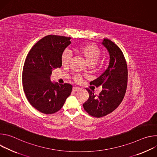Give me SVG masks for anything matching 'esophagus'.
<instances>
[{
    "mask_svg": "<svg viewBox=\"0 0 157 157\" xmlns=\"http://www.w3.org/2000/svg\"><path fill=\"white\" fill-rule=\"evenodd\" d=\"M79 87H73V92H76V91H79Z\"/></svg>",
    "mask_w": 157,
    "mask_h": 157,
    "instance_id": "obj_1",
    "label": "esophagus"
}]
</instances>
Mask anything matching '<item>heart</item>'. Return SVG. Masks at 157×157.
Returning <instances> with one entry per match:
<instances>
[{
	"mask_svg": "<svg viewBox=\"0 0 157 157\" xmlns=\"http://www.w3.org/2000/svg\"><path fill=\"white\" fill-rule=\"evenodd\" d=\"M76 51L81 55L86 60L89 65L96 66L101 61L99 60V57L101 55V50L96 44L93 43H87L81 44L76 48ZM71 58L70 53L67 51H64L61 55V63L63 66L68 65ZM75 81L79 82L81 80V78L79 75L74 76Z\"/></svg>",
	"mask_w": 157,
	"mask_h": 157,
	"instance_id": "b5f03b06",
	"label": "heart"
}]
</instances>
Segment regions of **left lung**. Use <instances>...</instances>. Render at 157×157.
<instances>
[{
  "mask_svg": "<svg viewBox=\"0 0 157 157\" xmlns=\"http://www.w3.org/2000/svg\"><path fill=\"white\" fill-rule=\"evenodd\" d=\"M102 44L107 48L110 56L108 68L90 84L101 86L102 89L96 96L93 89L86 88L89 93L88 99L83 104V107L91 116H105L118 107L125 94L127 86L128 70L124 54L114 42L104 38Z\"/></svg>",
  "mask_w": 157,
  "mask_h": 157,
  "instance_id": "left-lung-1",
  "label": "left lung"
}]
</instances>
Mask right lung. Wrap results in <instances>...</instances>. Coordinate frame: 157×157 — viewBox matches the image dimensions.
I'll return each instance as SVG.
<instances>
[{"mask_svg": "<svg viewBox=\"0 0 157 157\" xmlns=\"http://www.w3.org/2000/svg\"><path fill=\"white\" fill-rule=\"evenodd\" d=\"M70 37L48 35L35 43L26 58L22 84L30 104L45 114L61 109L71 93L73 86L50 81L52 71L61 66V55L71 44Z\"/></svg>", "mask_w": 157, "mask_h": 157, "instance_id": "right-lung-1", "label": "right lung"}]
</instances>
